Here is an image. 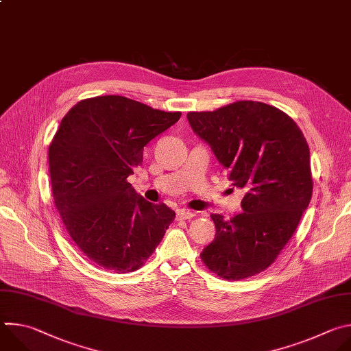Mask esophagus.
<instances>
[{
  "instance_id": "esophagus-1",
  "label": "esophagus",
  "mask_w": 351,
  "mask_h": 351,
  "mask_svg": "<svg viewBox=\"0 0 351 351\" xmlns=\"http://www.w3.org/2000/svg\"><path fill=\"white\" fill-rule=\"evenodd\" d=\"M195 217V213L189 211V210H178L176 211V218L178 219H191Z\"/></svg>"
}]
</instances>
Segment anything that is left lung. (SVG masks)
Masks as SVG:
<instances>
[{"instance_id":"1","label":"left lung","mask_w":351,"mask_h":351,"mask_svg":"<svg viewBox=\"0 0 351 351\" xmlns=\"http://www.w3.org/2000/svg\"><path fill=\"white\" fill-rule=\"evenodd\" d=\"M187 119L232 184L245 191L243 213L232 219L211 215L215 239L199 257L223 279L254 276L276 260L310 204L313 178L306 137L289 115L258 101L189 112Z\"/></svg>"}]
</instances>
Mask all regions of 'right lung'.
<instances>
[{
	"instance_id": "obj_1",
	"label": "right lung",
	"mask_w": 351,
	"mask_h": 351,
	"mask_svg": "<svg viewBox=\"0 0 351 351\" xmlns=\"http://www.w3.org/2000/svg\"><path fill=\"white\" fill-rule=\"evenodd\" d=\"M180 115L101 95L82 99L61 121L48 148L54 203L95 265L117 274L138 269L175 219L165 204L138 195L128 176L141 165L143 148Z\"/></svg>"
}]
</instances>
